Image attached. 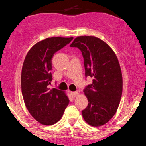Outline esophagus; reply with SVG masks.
Here are the masks:
<instances>
[{"label":"esophagus","instance_id":"esophagus-1","mask_svg":"<svg viewBox=\"0 0 146 146\" xmlns=\"http://www.w3.org/2000/svg\"><path fill=\"white\" fill-rule=\"evenodd\" d=\"M70 94H71L73 97H76L78 95V91H76V92H70Z\"/></svg>","mask_w":146,"mask_h":146}]
</instances>
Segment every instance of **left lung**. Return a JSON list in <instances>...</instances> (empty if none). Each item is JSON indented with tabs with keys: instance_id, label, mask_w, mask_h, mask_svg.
<instances>
[{
	"instance_id": "left-lung-1",
	"label": "left lung",
	"mask_w": 146,
	"mask_h": 146,
	"mask_svg": "<svg viewBox=\"0 0 146 146\" xmlns=\"http://www.w3.org/2000/svg\"><path fill=\"white\" fill-rule=\"evenodd\" d=\"M81 51L85 77L92 82L84 89L88 104L82 111L84 120L92 126L107 123L117 111L123 89L121 70L111 47L95 36H78L70 45Z\"/></svg>"
}]
</instances>
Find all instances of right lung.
<instances>
[{"label":"right lung","mask_w":146,"mask_h":146,"mask_svg":"<svg viewBox=\"0 0 146 146\" xmlns=\"http://www.w3.org/2000/svg\"><path fill=\"white\" fill-rule=\"evenodd\" d=\"M73 37H49L39 42L28 51L21 74L22 94L34 119L43 125H53L62 117L69 103L64 91L50 89L52 80L51 60L56 51Z\"/></svg>","instance_id":"add662e5"}]
</instances>
